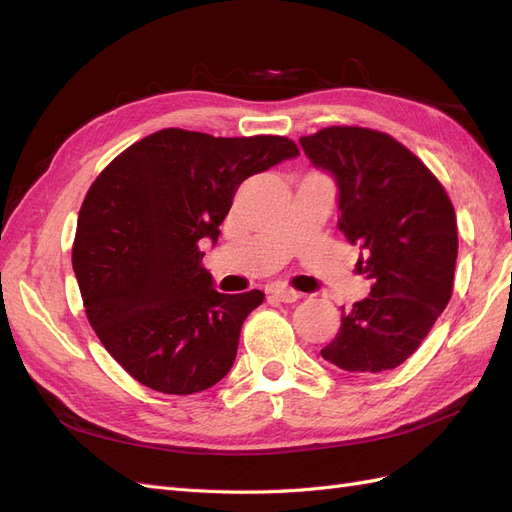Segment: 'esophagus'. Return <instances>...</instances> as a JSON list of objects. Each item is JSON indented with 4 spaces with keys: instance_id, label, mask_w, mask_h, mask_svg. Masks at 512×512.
<instances>
[{
    "instance_id": "obj_1",
    "label": "esophagus",
    "mask_w": 512,
    "mask_h": 512,
    "mask_svg": "<svg viewBox=\"0 0 512 512\" xmlns=\"http://www.w3.org/2000/svg\"><path fill=\"white\" fill-rule=\"evenodd\" d=\"M271 292L275 294L277 299H280L282 303H294V301H299L303 294L299 292V290H294V288H288V286H273L271 288Z\"/></svg>"
}]
</instances>
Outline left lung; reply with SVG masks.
<instances>
[{
	"instance_id": "obj_1",
	"label": "left lung",
	"mask_w": 512,
	"mask_h": 512,
	"mask_svg": "<svg viewBox=\"0 0 512 512\" xmlns=\"http://www.w3.org/2000/svg\"><path fill=\"white\" fill-rule=\"evenodd\" d=\"M314 166L339 188V230L361 245L369 297L342 309V327L322 359L350 374L395 369L421 346L451 301L457 218L436 175L393 136L331 126L301 136Z\"/></svg>"
}]
</instances>
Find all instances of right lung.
I'll return each instance as SVG.
<instances>
[{
	"mask_svg": "<svg viewBox=\"0 0 512 512\" xmlns=\"http://www.w3.org/2000/svg\"><path fill=\"white\" fill-rule=\"evenodd\" d=\"M297 156L286 136L166 128L119 153L91 183L72 267L89 324L134 380L192 395L228 374L241 324L265 294L215 290L200 241H218L247 177Z\"/></svg>",
	"mask_w": 512,
	"mask_h": 512,
	"instance_id": "obj_1",
	"label": "right lung"
}]
</instances>
